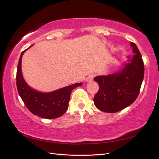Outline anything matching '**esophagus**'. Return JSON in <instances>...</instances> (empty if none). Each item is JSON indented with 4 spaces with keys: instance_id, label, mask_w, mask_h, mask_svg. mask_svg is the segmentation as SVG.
Instances as JSON below:
<instances>
[{
    "instance_id": "esophagus-1",
    "label": "esophagus",
    "mask_w": 159,
    "mask_h": 159,
    "mask_svg": "<svg viewBox=\"0 0 159 159\" xmlns=\"http://www.w3.org/2000/svg\"><path fill=\"white\" fill-rule=\"evenodd\" d=\"M95 76V74H90V75H88V76L87 77V81H91V80H93V79H94V77Z\"/></svg>"
}]
</instances>
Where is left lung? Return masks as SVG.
I'll return each instance as SVG.
<instances>
[{"instance_id":"8db88e82","label":"left lung","mask_w":159,"mask_h":159,"mask_svg":"<svg viewBox=\"0 0 159 159\" xmlns=\"http://www.w3.org/2000/svg\"><path fill=\"white\" fill-rule=\"evenodd\" d=\"M133 52L121 71L118 73L94 78L99 88L94 97V103L102 111L118 112L135 101L143 81L144 65L137 45L131 42Z\"/></svg>"}]
</instances>
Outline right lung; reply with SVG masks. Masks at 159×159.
I'll return each mask as SVG.
<instances>
[{"label":"right lung","mask_w":159,"mask_h":159,"mask_svg":"<svg viewBox=\"0 0 159 159\" xmlns=\"http://www.w3.org/2000/svg\"><path fill=\"white\" fill-rule=\"evenodd\" d=\"M25 52V50H24L21 54L17 69L16 83L19 95L25 106L33 114L47 119L61 116L68 109L70 95L72 90L81 85L82 83H75L47 93H40L32 89L26 84L21 74V61Z\"/></svg>","instance_id":"add662e5"}]
</instances>
